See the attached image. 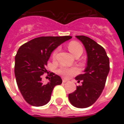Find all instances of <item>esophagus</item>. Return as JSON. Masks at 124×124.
Wrapping results in <instances>:
<instances>
[{
    "mask_svg": "<svg viewBox=\"0 0 124 124\" xmlns=\"http://www.w3.org/2000/svg\"><path fill=\"white\" fill-rule=\"evenodd\" d=\"M68 81V80L67 79H63V80H62V82H63L64 83H65V82H67Z\"/></svg>",
    "mask_w": 124,
    "mask_h": 124,
    "instance_id": "1",
    "label": "esophagus"
}]
</instances>
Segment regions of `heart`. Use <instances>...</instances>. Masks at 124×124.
Returning a JSON list of instances; mask_svg holds the SVG:
<instances>
[{"label": "heart", "instance_id": "b5f03b06", "mask_svg": "<svg viewBox=\"0 0 124 124\" xmlns=\"http://www.w3.org/2000/svg\"><path fill=\"white\" fill-rule=\"evenodd\" d=\"M68 50L69 51L72 53V54L75 56L76 54H81L83 52V48L82 46H81L80 44L76 42V41H72L69 43L68 44ZM57 52L58 50H55L53 53H52V57L55 58L56 55L57 54ZM78 72V69L76 68H66V67H61L58 70V73L60 74L62 76H64V77H68L70 76H72L73 74H75L76 73Z\"/></svg>", "mask_w": 124, "mask_h": 124}]
</instances>
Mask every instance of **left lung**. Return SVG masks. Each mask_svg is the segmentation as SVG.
<instances>
[{
	"instance_id": "left-lung-1",
	"label": "left lung",
	"mask_w": 124,
	"mask_h": 124,
	"mask_svg": "<svg viewBox=\"0 0 124 124\" xmlns=\"http://www.w3.org/2000/svg\"><path fill=\"white\" fill-rule=\"evenodd\" d=\"M82 42L87 54V65L83 74L75 78L81 86L69 93L71 104L76 108H86L92 106L101 95L109 72V58L104 48L85 36H76Z\"/></svg>"
}]
</instances>
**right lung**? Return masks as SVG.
Instances as JSON below:
<instances>
[{"instance_id": "obj_1", "label": "right lung", "mask_w": 124, "mask_h": 124, "mask_svg": "<svg viewBox=\"0 0 124 124\" xmlns=\"http://www.w3.org/2000/svg\"><path fill=\"white\" fill-rule=\"evenodd\" d=\"M72 38L41 36L24 44L15 56V74L18 87L26 101L33 106H42L50 100L53 89L61 84L59 76L52 72L48 83L42 75L47 72L46 66L52 52L61 44Z\"/></svg>"}]
</instances>
